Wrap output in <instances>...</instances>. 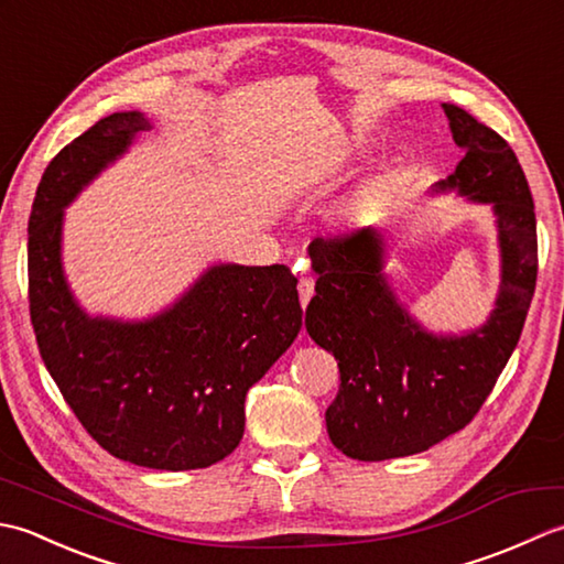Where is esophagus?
<instances>
[{
    "label": "esophagus",
    "mask_w": 564,
    "mask_h": 564,
    "mask_svg": "<svg viewBox=\"0 0 564 564\" xmlns=\"http://www.w3.org/2000/svg\"><path fill=\"white\" fill-rule=\"evenodd\" d=\"M297 293H301V305L305 307L315 293V281L310 279V275H303V279L297 281Z\"/></svg>",
    "instance_id": "obj_1"
}]
</instances>
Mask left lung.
Segmentation results:
<instances>
[{"instance_id":"left-lung-1","label":"left lung","mask_w":564,"mask_h":564,"mask_svg":"<svg viewBox=\"0 0 564 564\" xmlns=\"http://www.w3.org/2000/svg\"><path fill=\"white\" fill-rule=\"evenodd\" d=\"M443 111L465 158L434 191L492 206L499 295L482 327L431 334L394 297L378 230L313 239L307 254L319 279L305 327L337 358L341 386L325 419L334 446L354 460L404 458L470 424L517 349L535 291L533 196L517 154L458 106L443 104Z\"/></svg>"}]
</instances>
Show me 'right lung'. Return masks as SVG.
I'll list each match as a JSON object with an SVG mask.
<instances>
[{
	"mask_svg": "<svg viewBox=\"0 0 564 564\" xmlns=\"http://www.w3.org/2000/svg\"><path fill=\"white\" fill-rule=\"evenodd\" d=\"M111 113L59 150L29 218V307L47 373L104 451L152 470H198L245 434V398L303 325L297 279L273 267H210L145 322L89 317L59 261L63 208L148 130Z\"/></svg>",
	"mask_w": 564,
	"mask_h": 564,
	"instance_id": "obj_1",
	"label": "right lung"
}]
</instances>
